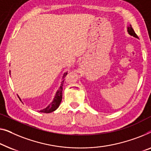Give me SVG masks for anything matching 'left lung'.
<instances>
[{
    "instance_id": "1",
    "label": "left lung",
    "mask_w": 151,
    "mask_h": 151,
    "mask_svg": "<svg viewBox=\"0 0 151 151\" xmlns=\"http://www.w3.org/2000/svg\"><path fill=\"white\" fill-rule=\"evenodd\" d=\"M128 32L131 35H133V37L138 38V36H137V34L135 33V31H134V30H133V29L132 28V27H131V25H129V27H128Z\"/></svg>"
}]
</instances>
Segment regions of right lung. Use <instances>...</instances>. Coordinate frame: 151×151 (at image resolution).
<instances>
[{
  "instance_id": "1",
  "label": "right lung",
  "mask_w": 151,
  "mask_h": 151,
  "mask_svg": "<svg viewBox=\"0 0 151 151\" xmlns=\"http://www.w3.org/2000/svg\"><path fill=\"white\" fill-rule=\"evenodd\" d=\"M66 74H64V76H66ZM63 83H64V81H63L62 83H61V85L59 88V90L58 92H57L56 96H55L53 101L52 102L51 104H50L47 107L44 109L43 110H41L40 112H43V113H50V112L54 111L55 110H56L57 108L59 107V105H60L61 99H62V94H63Z\"/></svg>"
}]
</instances>
